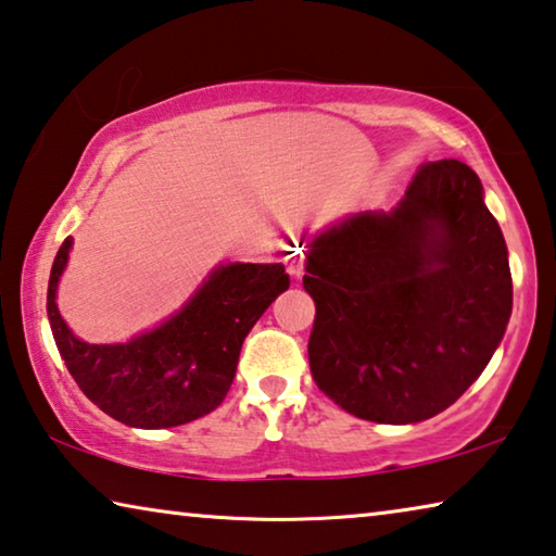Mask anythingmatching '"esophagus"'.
<instances>
[{"label": "esophagus", "instance_id": "obj_1", "mask_svg": "<svg viewBox=\"0 0 556 556\" xmlns=\"http://www.w3.org/2000/svg\"><path fill=\"white\" fill-rule=\"evenodd\" d=\"M302 271H304L302 260H294L292 264H289V275H292V277H302Z\"/></svg>", "mask_w": 556, "mask_h": 556}]
</instances>
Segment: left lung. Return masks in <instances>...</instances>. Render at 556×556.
<instances>
[{
  "mask_svg": "<svg viewBox=\"0 0 556 556\" xmlns=\"http://www.w3.org/2000/svg\"><path fill=\"white\" fill-rule=\"evenodd\" d=\"M309 368L351 416L418 422L470 389L513 314V275L480 178L460 161L418 167L393 213L316 237Z\"/></svg>",
  "mask_w": 556,
  "mask_h": 556,
  "instance_id": "left-lung-1",
  "label": "left lung"
}]
</instances>
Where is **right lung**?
<instances>
[{
    "instance_id": "1",
    "label": "right lung",
    "mask_w": 556,
    "mask_h": 556,
    "mask_svg": "<svg viewBox=\"0 0 556 556\" xmlns=\"http://www.w3.org/2000/svg\"><path fill=\"white\" fill-rule=\"evenodd\" d=\"M72 237L59 247L47 314L68 374L103 413L134 428H173L225 401L242 341L264 309L289 289L285 264L217 267L200 292L157 329L128 343L76 339L56 309V285Z\"/></svg>"
}]
</instances>
